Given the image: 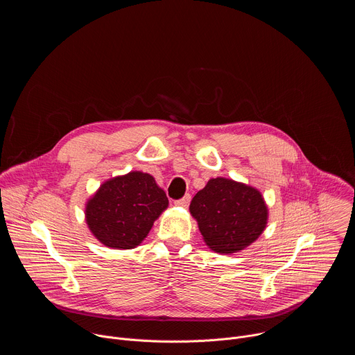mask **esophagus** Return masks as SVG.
I'll return each mask as SVG.
<instances>
[{
    "mask_svg": "<svg viewBox=\"0 0 355 355\" xmlns=\"http://www.w3.org/2000/svg\"><path fill=\"white\" fill-rule=\"evenodd\" d=\"M189 202H191V196H189V195H185L182 199L175 200V205H177V207H181V208H188Z\"/></svg>",
    "mask_w": 355,
    "mask_h": 355,
    "instance_id": "1",
    "label": "esophagus"
}]
</instances>
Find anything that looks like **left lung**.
Listing matches in <instances>:
<instances>
[{
  "label": "left lung",
  "instance_id": "left-lung-1",
  "mask_svg": "<svg viewBox=\"0 0 355 355\" xmlns=\"http://www.w3.org/2000/svg\"><path fill=\"white\" fill-rule=\"evenodd\" d=\"M189 212L207 245L220 254H233L254 243L268 222L261 192L223 177L209 180L196 192Z\"/></svg>",
  "mask_w": 355,
  "mask_h": 355
}]
</instances>
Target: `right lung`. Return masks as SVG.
<instances>
[{"label":"right lung","mask_w":355,"mask_h":355,"mask_svg":"<svg viewBox=\"0 0 355 355\" xmlns=\"http://www.w3.org/2000/svg\"><path fill=\"white\" fill-rule=\"evenodd\" d=\"M168 199L147 173L130 171L96 189L85 204V222L98 241L116 250L137 247L167 209Z\"/></svg>","instance_id":"add662e5"}]
</instances>
